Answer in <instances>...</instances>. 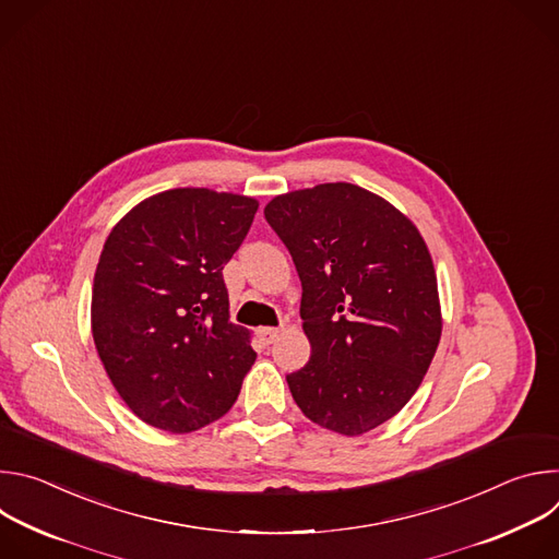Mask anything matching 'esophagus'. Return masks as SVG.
Returning a JSON list of instances; mask_svg holds the SVG:
<instances>
[{
  "instance_id": "esophagus-1",
  "label": "esophagus",
  "mask_w": 559,
  "mask_h": 559,
  "mask_svg": "<svg viewBox=\"0 0 559 559\" xmlns=\"http://www.w3.org/2000/svg\"><path fill=\"white\" fill-rule=\"evenodd\" d=\"M278 330H274V328H263V330H259V336H261V341L265 343V345H272L276 338H278Z\"/></svg>"
}]
</instances>
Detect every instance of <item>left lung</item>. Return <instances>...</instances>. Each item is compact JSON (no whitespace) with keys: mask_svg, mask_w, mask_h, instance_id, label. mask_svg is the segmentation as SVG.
Returning <instances> with one entry per match:
<instances>
[{"mask_svg":"<svg viewBox=\"0 0 559 559\" xmlns=\"http://www.w3.org/2000/svg\"><path fill=\"white\" fill-rule=\"evenodd\" d=\"M265 218L302 285L311 356L287 376L294 401L330 431L367 433L412 401L440 343L438 281L423 236L352 183L281 194Z\"/></svg>","mask_w":559,"mask_h":559,"instance_id":"left-lung-1","label":"left lung"}]
</instances>
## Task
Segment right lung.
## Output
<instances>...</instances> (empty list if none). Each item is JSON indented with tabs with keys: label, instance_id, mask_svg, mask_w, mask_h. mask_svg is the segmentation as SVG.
I'll return each instance as SVG.
<instances>
[{
	"label": "right lung",
	"instance_id": "1",
	"mask_svg": "<svg viewBox=\"0 0 559 559\" xmlns=\"http://www.w3.org/2000/svg\"><path fill=\"white\" fill-rule=\"evenodd\" d=\"M259 203L177 188L132 207L110 231L93 285V338L134 416L170 433L229 412L257 360L229 323L223 265Z\"/></svg>",
	"mask_w": 559,
	"mask_h": 559
}]
</instances>
